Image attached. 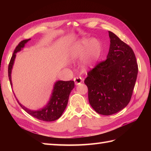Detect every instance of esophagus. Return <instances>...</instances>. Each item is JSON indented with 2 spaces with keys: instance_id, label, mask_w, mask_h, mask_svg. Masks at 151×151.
<instances>
[{
  "instance_id": "34e87169",
  "label": "esophagus",
  "mask_w": 151,
  "mask_h": 151,
  "mask_svg": "<svg viewBox=\"0 0 151 151\" xmlns=\"http://www.w3.org/2000/svg\"><path fill=\"white\" fill-rule=\"evenodd\" d=\"M74 81H75L76 85H78L82 82L83 80L81 76H76V77H75V78H74Z\"/></svg>"
}]
</instances>
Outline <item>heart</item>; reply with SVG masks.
<instances>
[{"mask_svg": "<svg viewBox=\"0 0 151 151\" xmlns=\"http://www.w3.org/2000/svg\"><path fill=\"white\" fill-rule=\"evenodd\" d=\"M101 44L99 41L91 38L84 37L75 45L73 49V56L80 58L84 54L82 60V67L86 69L93 66L101 56Z\"/></svg>", "mask_w": 151, "mask_h": 151, "instance_id": "1", "label": "heart"}]
</instances>
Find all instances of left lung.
Masks as SVG:
<instances>
[{
	"mask_svg": "<svg viewBox=\"0 0 151 151\" xmlns=\"http://www.w3.org/2000/svg\"><path fill=\"white\" fill-rule=\"evenodd\" d=\"M107 58L89 70L84 83L89 104L98 114L110 115L129 103L137 79L138 67L133 50L109 31Z\"/></svg>",
	"mask_w": 151,
	"mask_h": 151,
	"instance_id": "8db88e82",
	"label": "left lung"
}]
</instances>
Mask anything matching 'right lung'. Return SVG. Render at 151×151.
<instances>
[{"instance_id": "1", "label": "right lung", "mask_w": 151, "mask_h": 151, "mask_svg": "<svg viewBox=\"0 0 151 151\" xmlns=\"http://www.w3.org/2000/svg\"><path fill=\"white\" fill-rule=\"evenodd\" d=\"M29 40H30V39L21 41L16 47L14 52L12 54L8 65V77L11 85H12L11 78L12 69L14 63L16 53L19 52ZM74 87H75L74 81H57L54 86L52 96H51L49 102L43 108L40 109L39 110H31L22 105L17 99V101L21 107L32 116L41 121H54L59 119L65 110L67 102H68L70 93Z\"/></svg>"}]
</instances>
